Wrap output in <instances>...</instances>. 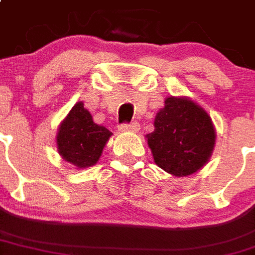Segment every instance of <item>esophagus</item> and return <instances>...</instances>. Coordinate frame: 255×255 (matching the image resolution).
<instances>
[{
  "instance_id": "esophagus-1",
  "label": "esophagus",
  "mask_w": 255,
  "mask_h": 255,
  "mask_svg": "<svg viewBox=\"0 0 255 255\" xmlns=\"http://www.w3.org/2000/svg\"><path fill=\"white\" fill-rule=\"evenodd\" d=\"M140 129V123L138 122H130V123H123L119 126V130L125 132V130H138Z\"/></svg>"
}]
</instances>
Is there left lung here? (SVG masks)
Returning a JSON list of instances; mask_svg holds the SVG:
<instances>
[{"instance_id": "left-lung-1", "label": "left lung", "mask_w": 255, "mask_h": 255, "mask_svg": "<svg viewBox=\"0 0 255 255\" xmlns=\"http://www.w3.org/2000/svg\"><path fill=\"white\" fill-rule=\"evenodd\" d=\"M147 143L158 167L183 177L207 164L216 142L209 115L189 99L168 97L155 117Z\"/></svg>"}]
</instances>
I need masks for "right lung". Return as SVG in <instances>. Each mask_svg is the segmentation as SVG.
Returning <instances> with one entry per match:
<instances>
[{"label":"right lung","instance_id":"add662e5","mask_svg":"<svg viewBox=\"0 0 255 255\" xmlns=\"http://www.w3.org/2000/svg\"><path fill=\"white\" fill-rule=\"evenodd\" d=\"M110 136L108 128L92 121L83 103H77L59 128L57 149L63 159L75 167H91L97 163Z\"/></svg>","mask_w":255,"mask_h":255}]
</instances>
